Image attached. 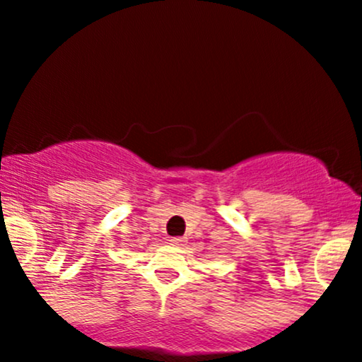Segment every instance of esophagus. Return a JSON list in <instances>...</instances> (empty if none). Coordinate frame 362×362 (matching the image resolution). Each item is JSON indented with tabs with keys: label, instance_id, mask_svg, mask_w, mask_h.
I'll use <instances>...</instances> for the list:
<instances>
[{
	"label": "esophagus",
	"instance_id": "esophagus-1",
	"mask_svg": "<svg viewBox=\"0 0 362 362\" xmlns=\"http://www.w3.org/2000/svg\"><path fill=\"white\" fill-rule=\"evenodd\" d=\"M170 243L175 245V247H182V245L185 243V240H184V238H180V236H177V238H172V240H170Z\"/></svg>",
	"mask_w": 362,
	"mask_h": 362
}]
</instances>
